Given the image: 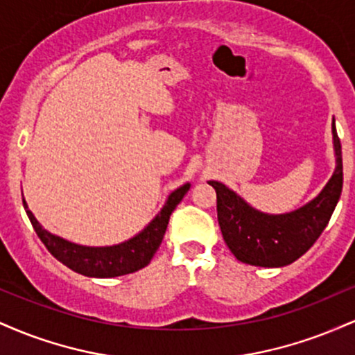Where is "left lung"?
I'll return each mask as SVG.
<instances>
[{
	"label": "left lung",
	"mask_w": 355,
	"mask_h": 355,
	"mask_svg": "<svg viewBox=\"0 0 355 355\" xmlns=\"http://www.w3.org/2000/svg\"><path fill=\"white\" fill-rule=\"evenodd\" d=\"M336 170L315 198L287 214H266L254 209L240 195L210 180L217 191V215L223 240L243 263L257 267H284L295 262L313 245L327 227L342 191V148L332 123Z\"/></svg>",
	"instance_id": "8db88e82"
}]
</instances>
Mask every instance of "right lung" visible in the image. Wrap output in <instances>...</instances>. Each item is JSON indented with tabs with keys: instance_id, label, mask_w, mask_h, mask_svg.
Segmentation results:
<instances>
[{
	"instance_id": "1",
	"label": "right lung",
	"mask_w": 355,
	"mask_h": 355,
	"mask_svg": "<svg viewBox=\"0 0 355 355\" xmlns=\"http://www.w3.org/2000/svg\"><path fill=\"white\" fill-rule=\"evenodd\" d=\"M190 190V183L178 187L166 198L165 205L155 215V218L144 230L138 232L135 237L116 243V245L107 247H87L80 243L70 242V240L58 237L46 229L36 220L33 211L28 209V203L23 198V207L26 210L28 218L44 247L50 254L64 263L71 270L78 272L81 275L96 277V279H110V277H120L140 270L146 267L160 247L164 240L166 225L175 207L182 202L187 191Z\"/></svg>"
}]
</instances>
